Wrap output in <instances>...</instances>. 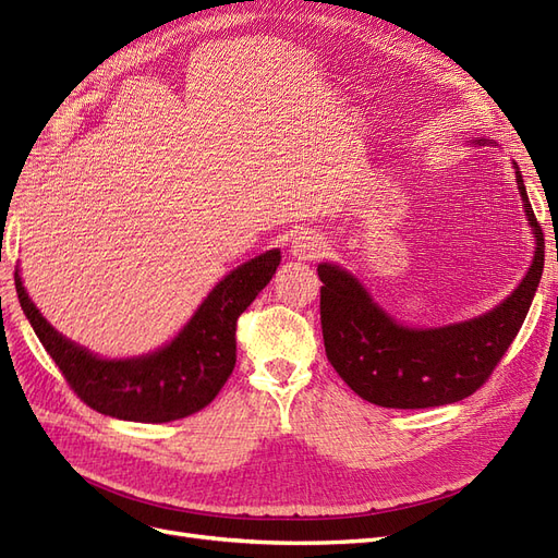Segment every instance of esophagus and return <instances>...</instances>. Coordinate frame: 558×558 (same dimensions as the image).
<instances>
[{
    "label": "esophagus",
    "instance_id": "esophagus-1",
    "mask_svg": "<svg viewBox=\"0 0 558 558\" xmlns=\"http://www.w3.org/2000/svg\"><path fill=\"white\" fill-rule=\"evenodd\" d=\"M326 251V242L314 230H300L291 240V256L298 260H316Z\"/></svg>",
    "mask_w": 558,
    "mask_h": 558
}]
</instances>
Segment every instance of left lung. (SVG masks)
Here are the masks:
<instances>
[{"label": "left lung", "instance_id": "obj_1", "mask_svg": "<svg viewBox=\"0 0 558 558\" xmlns=\"http://www.w3.org/2000/svg\"><path fill=\"white\" fill-rule=\"evenodd\" d=\"M517 185L535 234L533 263L512 295L477 318L442 328H408L386 314L347 269L332 263L316 267L324 281L320 328L326 356L353 393L379 408L424 410L459 402L492 377L529 314L545 265V238L519 167Z\"/></svg>", "mask_w": 558, "mask_h": 558}]
</instances>
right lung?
<instances>
[{
	"label": "right lung",
	"mask_w": 558,
	"mask_h": 558,
	"mask_svg": "<svg viewBox=\"0 0 558 558\" xmlns=\"http://www.w3.org/2000/svg\"><path fill=\"white\" fill-rule=\"evenodd\" d=\"M279 263L281 251L272 248L232 269L170 344L123 361L99 359L62 337L29 300L19 272L15 291L39 342L88 408L123 421L165 424L207 408L221 391L238 361V318L272 279Z\"/></svg>",
	"instance_id": "1"
}]
</instances>
